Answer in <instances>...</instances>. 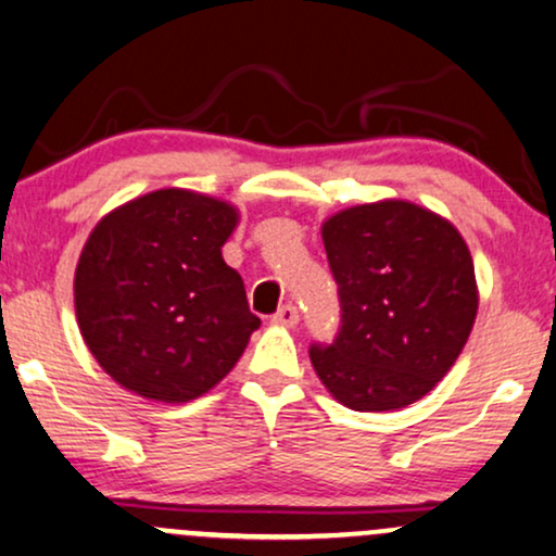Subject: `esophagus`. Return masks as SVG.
<instances>
[{
  "label": "esophagus",
  "instance_id": "1",
  "mask_svg": "<svg viewBox=\"0 0 556 556\" xmlns=\"http://www.w3.org/2000/svg\"><path fill=\"white\" fill-rule=\"evenodd\" d=\"M298 320H300V313H298L295 305L279 307V311L271 316V324L282 326V329H295Z\"/></svg>",
  "mask_w": 556,
  "mask_h": 556
}]
</instances>
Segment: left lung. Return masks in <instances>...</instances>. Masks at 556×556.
<instances>
[{
  "instance_id": "left-lung-1",
  "label": "left lung",
  "mask_w": 556,
  "mask_h": 556,
  "mask_svg": "<svg viewBox=\"0 0 556 556\" xmlns=\"http://www.w3.org/2000/svg\"><path fill=\"white\" fill-rule=\"evenodd\" d=\"M342 329L311 346L320 383L354 412L414 404L469 342L479 287L469 245L445 217L404 199L350 206L320 227Z\"/></svg>"
}]
</instances>
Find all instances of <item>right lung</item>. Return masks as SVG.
<instances>
[{
  "instance_id": "obj_1",
  "label": "right lung",
  "mask_w": 556,
  "mask_h": 556,
  "mask_svg": "<svg viewBox=\"0 0 556 556\" xmlns=\"http://www.w3.org/2000/svg\"><path fill=\"white\" fill-rule=\"evenodd\" d=\"M240 212L189 189H157L105 214L75 269L87 350L126 391L186 404L212 391L261 320L223 245Z\"/></svg>"
}]
</instances>
